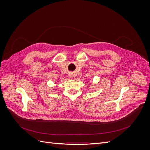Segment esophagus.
<instances>
[{"label":"esophagus","instance_id":"esophagus-1","mask_svg":"<svg viewBox=\"0 0 150 150\" xmlns=\"http://www.w3.org/2000/svg\"><path fill=\"white\" fill-rule=\"evenodd\" d=\"M69 77H70L71 78H74V77H75V75H74V74L71 73V74H69Z\"/></svg>","mask_w":150,"mask_h":150}]
</instances>
